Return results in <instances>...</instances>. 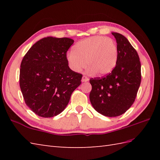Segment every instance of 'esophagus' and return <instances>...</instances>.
Here are the masks:
<instances>
[{
  "label": "esophagus",
  "instance_id": "obj_1",
  "mask_svg": "<svg viewBox=\"0 0 160 160\" xmlns=\"http://www.w3.org/2000/svg\"><path fill=\"white\" fill-rule=\"evenodd\" d=\"M89 80V78H88L86 76H83L82 78V82H87V81Z\"/></svg>",
  "mask_w": 160,
  "mask_h": 160
}]
</instances>
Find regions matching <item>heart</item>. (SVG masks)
Returning a JSON list of instances; mask_svg holds the SVG:
<instances>
[{"label":"heart","mask_w":160,"mask_h":160,"mask_svg":"<svg viewBox=\"0 0 160 160\" xmlns=\"http://www.w3.org/2000/svg\"><path fill=\"white\" fill-rule=\"evenodd\" d=\"M67 60L74 71H80L87 63L88 72L104 76L110 73L116 65L117 46L113 40L107 37H90L78 42L73 51L67 53Z\"/></svg>","instance_id":"obj_1"}]
</instances>
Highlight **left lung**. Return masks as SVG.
<instances>
[{"instance_id": "obj_1", "label": "left lung", "mask_w": 160, "mask_h": 160, "mask_svg": "<svg viewBox=\"0 0 160 160\" xmlns=\"http://www.w3.org/2000/svg\"><path fill=\"white\" fill-rule=\"evenodd\" d=\"M112 34L117 42V64L107 76L91 78L89 99L99 113L117 117L134 102L141 83V64L136 50L127 38L118 33Z\"/></svg>"}]
</instances>
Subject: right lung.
<instances>
[{
    "label": "right lung",
    "instance_id": "1",
    "mask_svg": "<svg viewBox=\"0 0 160 160\" xmlns=\"http://www.w3.org/2000/svg\"><path fill=\"white\" fill-rule=\"evenodd\" d=\"M74 40L47 37L38 40L20 64V87L26 104L42 118H52L66 108L82 75L71 70L67 52Z\"/></svg>",
    "mask_w": 160,
    "mask_h": 160
}]
</instances>
